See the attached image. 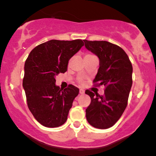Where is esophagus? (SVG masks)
<instances>
[{
    "instance_id": "34e87169",
    "label": "esophagus",
    "mask_w": 156,
    "mask_h": 156,
    "mask_svg": "<svg viewBox=\"0 0 156 156\" xmlns=\"http://www.w3.org/2000/svg\"><path fill=\"white\" fill-rule=\"evenodd\" d=\"M79 93H80V94H83V93H84V90H83V89H80Z\"/></svg>"
}]
</instances>
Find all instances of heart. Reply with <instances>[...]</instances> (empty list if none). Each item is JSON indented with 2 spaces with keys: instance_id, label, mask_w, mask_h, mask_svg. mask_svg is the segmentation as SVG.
I'll return each mask as SVG.
<instances>
[{
  "instance_id": "b5f03b06",
  "label": "heart",
  "mask_w": 156,
  "mask_h": 156,
  "mask_svg": "<svg viewBox=\"0 0 156 156\" xmlns=\"http://www.w3.org/2000/svg\"><path fill=\"white\" fill-rule=\"evenodd\" d=\"M90 56H93V55H85V57H90Z\"/></svg>"
}]
</instances>
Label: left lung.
Wrapping results in <instances>:
<instances>
[{
	"instance_id": "obj_1",
	"label": "left lung",
	"mask_w": 156,
	"mask_h": 156,
	"mask_svg": "<svg viewBox=\"0 0 156 156\" xmlns=\"http://www.w3.org/2000/svg\"><path fill=\"white\" fill-rule=\"evenodd\" d=\"M85 47L99 59V68L93 82L105 87L103 96L87 90L91 99L86 109L87 120L92 126L105 129L123 114L132 85V65L122 48L107 41H88Z\"/></svg>"
}]
</instances>
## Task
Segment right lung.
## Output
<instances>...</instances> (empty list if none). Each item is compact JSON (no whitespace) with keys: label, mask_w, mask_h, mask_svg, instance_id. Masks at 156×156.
<instances>
[{"label":"right lung","mask_w":156,"mask_h":156,"mask_svg":"<svg viewBox=\"0 0 156 156\" xmlns=\"http://www.w3.org/2000/svg\"><path fill=\"white\" fill-rule=\"evenodd\" d=\"M83 45L81 39H51L35 47L26 60L23 87L27 106L45 127H59L66 121L79 89L72 84L60 89L55 77L66 72L69 60Z\"/></svg>","instance_id":"add662e5"}]
</instances>
